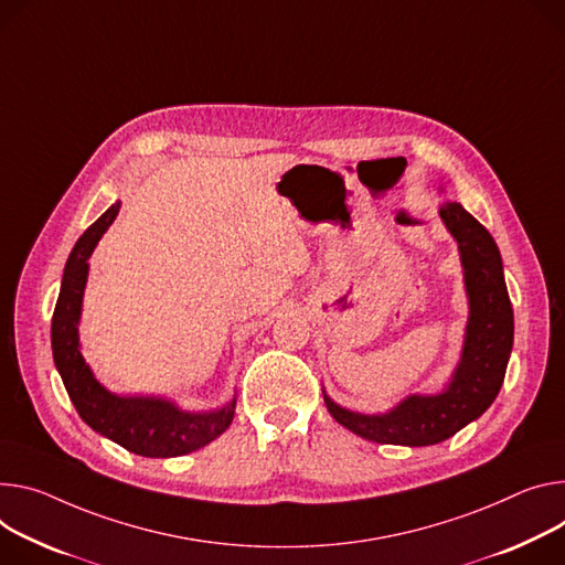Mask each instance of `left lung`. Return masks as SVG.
<instances>
[{
	"label": "left lung",
	"instance_id": "8db88e82",
	"mask_svg": "<svg viewBox=\"0 0 565 565\" xmlns=\"http://www.w3.org/2000/svg\"><path fill=\"white\" fill-rule=\"evenodd\" d=\"M439 216L459 245L471 303L465 351L448 390L437 396H409L392 413L379 417L349 413L324 396L338 424L376 444H439L478 419L504 381L514 344V311L507 295L498 245L459 202L441 204Z\"/></svg>",
	"mask_w": 565,
	"mask_h": 565
}]
</instances>
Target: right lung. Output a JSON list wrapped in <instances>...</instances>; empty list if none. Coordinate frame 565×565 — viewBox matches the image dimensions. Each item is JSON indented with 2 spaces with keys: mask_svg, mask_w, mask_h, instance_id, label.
I'll return each mask as SVG.
<instances>
[{
  "mask_svg": "<svg viewBox=\"0 0 565 565\" xmlns=\"http://www.w3.org/2000/svg\"><path fill=\"white\" fill-rule=\"evenodd\" d=\"M117 214L119 202H115L104 216L87 227L70 254L54 320H51L54 361L74 407L92 430L117 441L135 455H186L210 444L230 428L236 401L216 409V413L191 415L162 398L117 396L98 385L78 351V318L87 279V259Z\"/></svg>",
  "mask_w": 565,
  "mask_h": 565,
  "instance_id": "right-lung-1",
  "label": "right lung"
}]
</instances>
